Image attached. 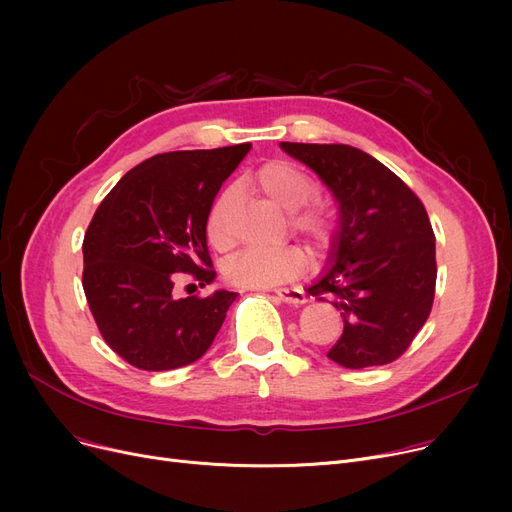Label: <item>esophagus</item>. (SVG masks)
<instances>
[{"label": "esophagus", "instance_id": "1", "mask_svg": "<svg viewBox=\"0 0 512 512\" xmlns=\"http://www.w3.org/2000/svg\"><path fill=\"white\" fill-rule=\"evenodd\" d=\"M274 294L282 303H288V305H303L307 301L305 292L299 288H284V290H276Z\"/></svg>", "mask_w": 512, "mask_h": 512}]
</instances>
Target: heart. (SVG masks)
Segmentation results:
<instances>
[{"label": "heart", "mask_w": 512, "mask_h": 512, "mask_svg": "<svg viewBox=\"0 0 512 512\" xmlns=\"http://www.w3.org/2000/svg\"><path fill=\"white\" fill-rule=\"evenodd\" d=\"M257 182L278 205L288 209V226L301 234L315 251L330 247L338 232V215L332 205L311 199L315 182L290 161H270L257 172ZM236 188L226 186L215 195L207 209L205 230L215 249H228L234 240L232 207ZM309 265L307 253L299 245L251 247L232 255L224 263V278L242 288H272L297 280Z\"/></svg>", "instance_id": "b5f03b06"}]
</instances>
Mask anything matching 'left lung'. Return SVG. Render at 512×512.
<instances>
[{"instance_id":"8db88e82","label":"left lung","mask_w":512,"mask_h":512,"mask_svg":"<svg viewBox=\"0 0 512 512\" xmlns=\"http://www.w3.org/2000/svg\"><path fill=\"white\" fill-rule=\"evenodd\" d=\"M340 205L332 265L307 292L330 301L344 330L328 357L346 369L405 355L432 313L436 236L421 199L392 170L348 145L282 143Z\"/></svg>"}]
</instances>
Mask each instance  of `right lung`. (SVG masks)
Here are the masks:
<instances>
[{
    "label": "right lung",
    "instance_id": "obj_1",
    "mask_svg": "<svg viewBox=\"0 0 512 512\" xmlns=\"http://www.w3.org/2000/svg\"><path fill=\"white\" fill-rule=\"evenodd\" d=\"M249 149L153 155L97 207L83 242V288L101 338L132 367H184L220 332L236 292L176 299L172 288L176 274L213 282L207 209Z\"/></svg>",
    "mask_w": 512,
    "mask_h": 512
}]
</instances>
